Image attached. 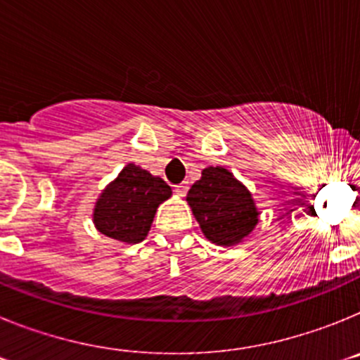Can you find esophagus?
Masks as SVG:
<instances>
[{
	"mask_svg": "<svg viewBox=\"0 0 360 360\" xmlns=\"http://www.w3.org/2000/svg\"><path fill=\"white\" fill-rule=\"evenodd\" d=\"M187 189H189V187H187V182H182V184H178V186H174V191H176L178 196H186Z\"/></svg>",
	"mask_w": 360,
	"mask_h": 360,
	"instance_id": "1",
	"label": "esophagus"
}]
</instances>
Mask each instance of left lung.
Here are the masks:
<instances>
[{
	"instance_id": "8db88e82",
	"label": "left lung",
	"mask_w": 360,
	"mask_h": 360,
	"mask_svg": "<svg viewBox=\"0 0 360 360\" xmlns=\"http://www.w3.org/2000/svg\"><path fill=\"white\" fill-rule=\"evenodd\" d=\"M203 234L216 245H236L250 234L257 214L250 193L224 167H207L187 193Z\"/></svg>"
}]
</instances>
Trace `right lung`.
<instances>
[{"label":"right lung","instance_id":"obj_1","mask_svg":"<svg viewBox=\"0 0 360 360\" xmlns=\"http://www.w3.org/2000/svg\"><path fill=\"white\" fill-rule=\"evenodd\" d=\"M169 196L171 187L160 176L128 164L97 200L95 227L113 240L139 243L148 236L157 207Z\"/></svg>","mask_w":360,"mask_h":360}]
</instances>
